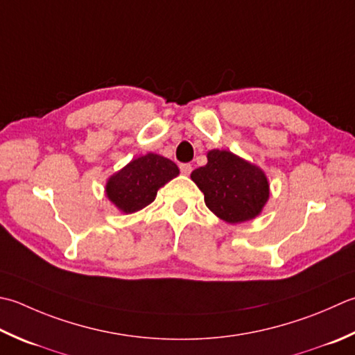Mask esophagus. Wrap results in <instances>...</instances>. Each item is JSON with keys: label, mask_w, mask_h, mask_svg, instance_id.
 Returning a JSON list of instances; mask_svg holds the SVG:
<instances>
[{"label": "esophagus", "mask_w": 355, "mask_h": 355, "mask_svg": "<svg viewBox=\"0 0 355 355\" xmlns=\"http://www.w3.org/2000/svg\"><path fill=\"white\" fill-rule=\"evenodd\" d=\"M180 171H182L183 175H189V173L192 172V164L182 163V164H180Z\"/></svg>", "instance_id": "obj_1"}]
</instances>
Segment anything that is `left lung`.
<instances>
[{
	"instance_id": "1",
	"label": "left lung",
	"mask_w": 355,
	"mask_h": 355,
	"mask_svg": "<svg viewBox=\"0 0 355 355\" xmlns=\"http://www.w3.org/2000/svg\"><path fill=\"white\" fill-rule=\"evenodd\" d=\"M191 178L205 193L206 206L231 225L255 218L269 198L265 172L229 150L207 152V164Z\"/></svg>"
}]
</instances>
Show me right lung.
<instances>
[{
  "label": "right lung",
  "instance_id": "1",
  "mask_svg": "<svg viewBox=\"0 0 355 355\" xmlns=\"http://www.w3.org/2000/svg\"><path fill=\"white\" fill-rule=\"evenodd\" d=\"M180 173L177 164L157 154L132 159L106 183V196L124 214L143 209L157 197V191Z\"/></svg>",
  "mask_w": 355,
  "mask_h": 355
}]
</instances>
